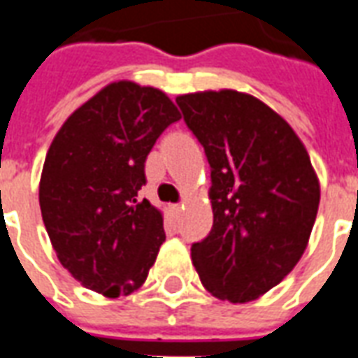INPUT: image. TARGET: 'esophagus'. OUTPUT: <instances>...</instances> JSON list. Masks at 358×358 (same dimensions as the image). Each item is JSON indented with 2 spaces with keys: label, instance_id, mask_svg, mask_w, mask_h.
Wrapping results in <instances>:
<instances>
[{
  "label": "esophagus",
  "instance_id": "esophagus-1",
  "mask_svg": "<svg viewBox=\"0 0 358 358\" xmlns=\"http://www.w3.org/2000/svg\"><path fill=\"white\" fill-rule=\"evenodd\" d=\"M182 209H184V203H176V205H172V210H174V213H180Z\"/></svg>",
  "mask_w": 358,
  "mask_h": 358
}]
</instances>
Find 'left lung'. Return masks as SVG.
<instances>
[{
    "mask_svg": "<svg viewBox=\"0 0 358 358\" xmlns=\"http://www.w3.org/2000/svg\"><path fill=\"white\" fill-rule=\"evenodd\" d=\"M176 103L210 166L213 228L192 245L195 270L218 299L248 303L299 263L318 180L292 126L253 95L222 90Z\"/></svg>",
    "mask_w": 358,
    "mask_h": 358,
    "instance_id": "8db88e82",
    "label": "left lung"
}]
</instances>
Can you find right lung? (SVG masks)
<instances>
[{
	"label": "right lung",
	"instance_id": "right-lung-1",
	"mask_svg": "<svg viewBox=\"0 0 358 358\" xmlns=\"http://www.w3.org/2000/svg\"><path fill=\"white\" fill-rule=\"evenodd\" d=\"M180 120L155 88L115 82L66 118L51 143L40 209L59 261L84 287L107 297L138 289L164 241L163 217L138 199L145 159Z\"/></svg>",
	"mask_w": 358,
	"mask_h": 358
}]
</instances>
